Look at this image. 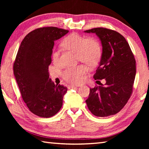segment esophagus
<instances>
[{
  "label": "esophagus",
  "mask_w": 149,
  "mask_h": 149,
  "mask_svg": "<svg viewBox=\"0 0 149 149\" xmlns=\"http://www.w3.org/2000/svg\"><path fill=\"white\" fill-rule=\"evenodd\" d=\"M68 88H69V89H72V88H76V87H75V86H74V85H68Z\"/></svg>",
  "instance_id": "34e87169"
}]
</instances>
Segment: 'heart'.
<instances>
[{
    "label": "heart",
    "mask_w": 149,
    "mask_h": 149,
    "mask_svg": "<svg viewBox=\"0 0 149 149\" xmlns=\"http://www.w3.org/2000/svg\"><path fill=\"white\" fill-rule=\"evenodd\" d=\"M61 45L65 49L76 52L77 58L79 61L90 66L97 64L102 56V47L97 39L80 35L77 33H72L66 36L62 41ZM53 58L56 60L58 54L54 53ZM87 68L79 65L66 69L62 74L64 79L70 83L77 84L82 81Z\"/></svg>",
    "instance_id": "obj_1"
}]
</instances>
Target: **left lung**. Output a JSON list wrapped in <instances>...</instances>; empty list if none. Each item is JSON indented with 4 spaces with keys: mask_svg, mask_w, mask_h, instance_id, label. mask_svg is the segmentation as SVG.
I'll return each mask as SVG.
<instances>
[{
    "mask_svg": "<svg viewBox=\"0 0 149 149\" xmlns=\"http://www.w3.org/2000/svg\"><path fill=\"white\" fill-rule=\"evenodd\" d=\"M95 33L102 45L100 65L93 78L103 79L105 86L90 88L86 100L88 109L95 116L105 117L115 115L127 104L132 93L136 60L129 43L115 31L97 27L84 31Z\"/></svg>",
    "mask_w": 149,
    "mask_h": 149,
    "instance_id": "1",
    "label": "left lung"
}]
</instances>
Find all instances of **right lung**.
Returning <instances> with one entry per match:
<instances>
[{"mask_svg":"<svg viewBox=\"0 0 149 149\" xmlns=\"http://www.w3.org/2000/svg\"><path fill=\"white\" fill-rule=\"evenodd\" d=\"M68 33L56 27L34 29L22 40L15 60L14 75L22 99L31 112L42 118L59 111L67 91L66 86L52 82L49 66L54 41Z\"/></svg>","mask_w":149,"mask_h":149,"instance_id":"add662e5","label":"right lung"}]
</instances>
